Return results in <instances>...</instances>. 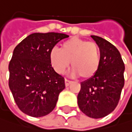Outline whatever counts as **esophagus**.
I'll list each match as a JSON object with an SVG mask.
<instances>
[{"label":"esophagus","instance_id":"esophagus-1","mask_svg":"<svg viewBox=\"0 0 132 132\" xmlns=\"http://www.w3.org/2000/svg\"><path fill=\"white\" fill-rule=\"evenodd\" d=\"M70 83H71V81H70L68 79H65V86H69Z\"/></svg>","mask_w":132,"mask_h":132}]
</instances>
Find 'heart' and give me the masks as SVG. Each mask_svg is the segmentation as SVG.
I'll return each instance as SVG.
<instances>
[{"label":"heart","instance_id":"obj_1","mask_svg":"<svg viewBox=\"0 0 132 132\" xmlns=\"http://www.w3.org/2000/svg\"><path fill=\"white\" fill-rule=\"evenodd\" d=\"M49 62L59 74L64 73L71 62L70 75L88 80L93 78L100 68L101 52L96 43L73 37L61 44L60 51L57 48L50 51Z\"/></svg>","mask_w":132,"mask_h":132}]
</instances>
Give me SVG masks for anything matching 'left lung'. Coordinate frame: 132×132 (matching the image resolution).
I'll return each mask as SVG.
<instances>
[{"label":"left lung","instance_id":"obj_1","mask_svg":"<svg viewBox=\"0 0 132 132\" xmlns=\"http://www.w3.org/2000/svg\"><path fill=\"white\" fill-rule=\"evenodd\" d=\"M101 52L100 68L93 78L81 82L78 104L87 116L99 119L117 106L124 85V63L120 53L106 39L91 35Z\"/></svg>","mask_w":132,"mask_h":132}]
</instances>
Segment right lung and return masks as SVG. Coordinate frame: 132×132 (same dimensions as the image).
Here are the masks:
<instances>
[{"mask_svg": "<svg viewBox=\"0 0 132 132\" xmlns=\"http://www.w3.org/2000/svg\"><path fill=\"white\" fill-rule=\"evenodd\" d=\"M69 35L57 33H33L15 47L9 65V89L18 108L32 117L51 112L65 79L49 62V53L59 41Z\"/></svg>", "mask_w": 132, "mask_h": 132, "instance_id": "right-lung-1", "label": "right lung"}]
</instances>
